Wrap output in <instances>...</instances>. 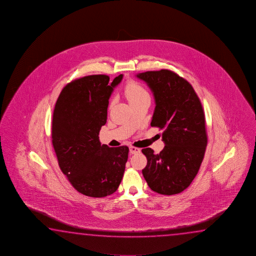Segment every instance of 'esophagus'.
Instances as JSON below:
<instances>
[{
  "label": "esophagus",
  "instance_id": "1",
  "mask_svg": "<svg viewBox=\"0 0 256 256\" xmlns=\"http://www.w3.org/2000/svg\"><path fill=\"white\" fill-rule=\"evenodd\" d=\"M140 150L139 148L134 147V146H130V154H137V153H140Z\"/></svg>",
  "mask_w": 256,
  "mask_h": 256
}]
</instances>
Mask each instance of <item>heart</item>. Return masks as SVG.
Returning <instances> with one entry per match:
<instances>
[{"mask_svg": "<svg viewBox=\"0 0 256 256\" xmlns=\"http://www.w3.org/2000/svg\"><path fill=\"white\" fill-rule=\"evenodd\" d=\"M124 92L130 104L139 101L143 98L148 96L147 90L140 83L136 82L134 80H129L126 83ZM110 104H112V102Z\"/></svg>", "mask_w": 256, "mask_h": 256, "instance_id": "obj_1", "label": "heart"}]
</instances>
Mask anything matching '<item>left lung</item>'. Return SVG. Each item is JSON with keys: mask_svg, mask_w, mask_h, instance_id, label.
I'll list each match as a JSON object with an SVG mask.
<instances>
[{"mask_svg": "<svg viewBox=\"0 0 256 256\" xmlns=\"http://www.w3.org/2000/svg\"><path fill=\"white\" fill-rule=\"evenodd\" d=\"M150 88L156 102L150 126L163 130L165 147L158 154L142 150L147 158L142 174L152 191L178 194L191 184L204 160L208 137L202 104L186 80L170 70L137 75Z\"/></svg>", "mask_w": 256, "mask_h": 256, "instance_id": "obj_1", "label": "left lung"}]
</instances>
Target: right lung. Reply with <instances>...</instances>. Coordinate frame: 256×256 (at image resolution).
I'll use <instances>...</instances> for the list:
<instances>
[{"label": "right lung", "mask_w": 256, "mask_h": 256, "mask_svg": "<svg viewBox=\"0 0 256 256\" xmlns=\"http://www.w3.org/2000/svg\"><path fill=\"white\" fill-rule=\"evenodd\" d=\"M104 74L68 83L54 109L52 147L58 164L78 192L94 198L116 191L128 160L127 146L101 145L100 129L108 119L109 98L122 74L109 82Z\"/></svg>", "instance_id": "add662e5"}]
</instances>
